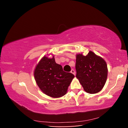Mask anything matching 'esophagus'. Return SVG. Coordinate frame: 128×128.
I'll list each match as a JSON object with an SVG mask.
<instances>
[{"mask_svg":"<svg viewBox=\"0 0 128 128\" xmlns=\"http://www.w3.org/2000/svg\"><path fill=\"white\" fill-rule=\"evenodd\" d=\"M70 72L72 73V74H74V76L76 75V72H75V70H74V69H72V70H71V71H70Z\"/></svg>","mask_w":128,"mask_h":128,"instance_id":"esophagus-1","label":"esophagus"}]
</instances>
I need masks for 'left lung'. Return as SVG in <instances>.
<instances>
[{"label":"left lung","mask_w":128,"mask_h":128,"mask_svg":"<svg viewBox=\"0 0 128 128\" xmlns=\"http://www.w3.org/2000/svg\"><path fill=\"white\" fill-rule=\"evenodd\" d=\"M76 70V77L86 92L97 93L104 86L107 78V64L92 51L86 56L77 55Z\"/></svg>","instance_id":"left-lung-1"}]
</instances>
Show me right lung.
<instances>
[{"mask_svg":"<svg viewBox=\"0 0 128 128\" xmlns=\"http://www.w3.org/2000/svg\"><path fill=\"white\" fill-rule=\"evenodd\" d=\"M34 77L39 88L45 94L59 98L66 94L74 76L64 72L61 65L56 63L54 57L44 56L36 66Z\"/></svg>","mask_w":128,"mask_h":128,"instance_id":"obj_1","label":"right lung"}]
</instances>
